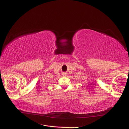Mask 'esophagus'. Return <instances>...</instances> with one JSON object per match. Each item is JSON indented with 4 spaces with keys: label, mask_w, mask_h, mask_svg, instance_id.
<instances>
[{
    "label": "esophagus",
    "mask_w": 129,
    "mask_h": 129,
    "mask_svg": "<svg viewBox=\"0 0 129 129\" xmlns=\"http://www.w3.org/2000/svg\"><path fill=\"white\" fill-rule=\"evenodd\" d=\"M62 75H64V76H65L67 75V73H62Z\"/></svg>",
    "instance_id": "34e87169"
}]
</instances>
